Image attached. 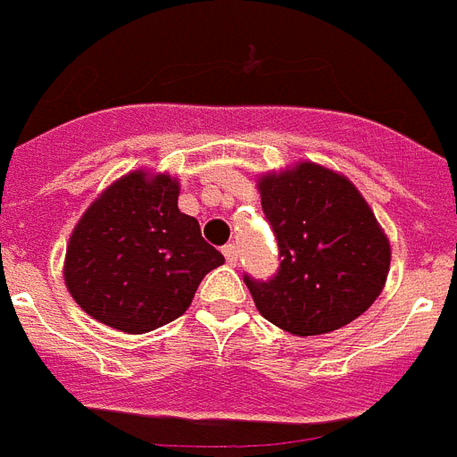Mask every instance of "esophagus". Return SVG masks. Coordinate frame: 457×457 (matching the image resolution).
Masks as SVG:
<instances>
[{"instance_id":"1","label":"esophagus","mask_w":457,"mask_h":457,"mask_svg":"<svg viewBox=\"0 0 457 457\" xmlns=\"http://www.w3.org/2000/svg\"><path fill=\"white\" fill-rule=\"evenodd\" d=\"M222 253H225V261H228L229 267H237V262H239V251H237V246L228 244V246L222 248Z\"/></svg>"}]
</instances>
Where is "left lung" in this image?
<instances>
[{"instance_id":"left-lung-1","label":"left lung","mask_w":457,"mask_h":457,"mask_svg":"<svg viewBox=\"0 0 457 457\" xmlns=\"http://www.w3.org/2000/svg\"><path fill=\"white\" fill-rule=\"evenodd\" d=\"M265 218L279 244V272L244 277L258 312L293 336L343 328L383 293L392 248L352 180L314 162L258 178Z\"/></svg>"}]
</instances>
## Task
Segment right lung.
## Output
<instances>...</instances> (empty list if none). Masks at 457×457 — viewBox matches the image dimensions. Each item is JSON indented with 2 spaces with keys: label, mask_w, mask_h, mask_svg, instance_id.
<instances>
[{
  "label": "right lung",
  "mask_w": 457,
  "mask_h": 457,
  "mask_svg": "<svg viewBox=\"0 0 457 457\" xmlns=\"http://www.w3.org/2000/svg\"><path fill=\"white\" fill-rule=\"evenodd\" d=\"M169 173L131 170L100 192L65 251L62 277L74 303L121 333H147L190 307L196 287L225 262L196 218L178 209Z\"/></svg>",
  "instance_id": "obj_1"
}]
</instances>
